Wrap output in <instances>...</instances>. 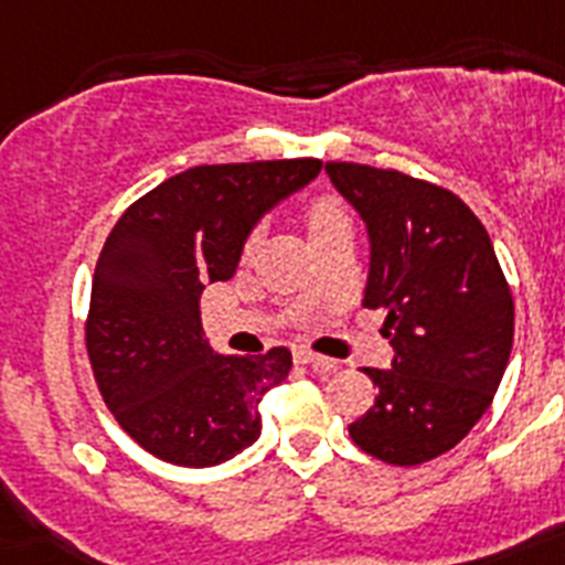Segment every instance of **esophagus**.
<instances>
[{
	"label": "esophagus",
	"instance_id": "1",
	"mask_svg": "<svg viewBox=\"0 0 565 565\" xmlns=\"http://www.w3.org/2000/svg\"><path fill=\"white\" fill-rule=\"evenodd\" d=\"M296 360L307 362V365H313L316 374H333L339 369L337 360H328L322 354H313V351H307V348H296Z\"/></svg>",
	"mask_w": 565,
	"mask_h": 565
}]
</instances>
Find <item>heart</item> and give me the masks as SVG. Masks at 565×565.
Returning a JSON list of instances; mask_svg holds the SVG:
<instances>
[{
    "label": "heart",
    "instance_id": "1",
    "mask_svg": "<svg viewBox=\"0 0 565 565\" xmlns=\"http://www.w3.org/2000/svg\"><path fill=\"white\" fill-rule=\"evenodd\" d=\"M305 223L310 237H322L328 232H337V228H351V211L337 194H316L305 205ZM255 241H258V235L252 232L249 241H246V252L255 246Z\"/></svg>",
    "mask_w": 565,
    "mask_h": 565
}]
</instances>
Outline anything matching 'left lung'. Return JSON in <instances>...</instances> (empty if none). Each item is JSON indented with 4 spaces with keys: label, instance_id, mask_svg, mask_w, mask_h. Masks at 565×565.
Masks as SVG:
<instances>
[{
    "label": "left lung",
    "instance_id": "left-lung-1",
    "mask_svg": "<svg viewBox=\"0 0 565 565\" xmlns=\"http://www.w3.org/2000/svg\"><path fill=\"white\" fill-rule=\"evenodd\" d=\"M369 223L365 301L383 310L392 371L362 369L374 406L348 433L386 465L456 447L488 412L513 342V296L488 232L452 191L356 162L324 164Z\"/></svg>",
    "mask_w": 565,
    "mask_h": 565
}]
</instances>
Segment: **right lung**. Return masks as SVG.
<instances>
[{
	"label": "right lung",
	"mask_w": 565,
	"mask_h": 565,
	"mask_svg": "<svg viewBox=\"0 0 565 565\" xmlns=\"http://www.w3.org/2000/svg\"><path fill=\"white\" fill-rule=\"evenodd\" d=\"M319 171V159L188 168L109 232L92 275L86 354L113 417L150 456L211 467L258 441V406L292 354H214L200 292L232 278L255 220Z\"/></svg>",
	"instance_id": "obj_1"
}]
</instances>
